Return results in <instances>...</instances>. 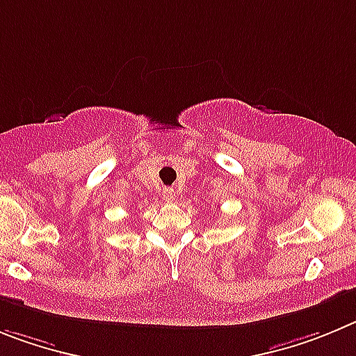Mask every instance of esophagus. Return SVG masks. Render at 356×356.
<instances>
[{
	"mask_svg": "<svg viewBox=\"0 0 356 356\" xmlns=\"http://www.w3.org/2000/svg\"><path fill=\"white\" fill-rule=\"evenodd\" d=\"M163 200H166V202H174L175 200L174 188H165V190H163Z\"/></svg>",
	"mask_w": 356,
	"mask_h": 356,
	"instance_id": "34e87169",
	"label": "esophagus"
}]
</instances>
